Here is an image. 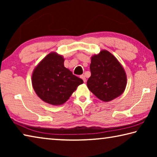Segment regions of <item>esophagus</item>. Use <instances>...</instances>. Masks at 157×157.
Wrapping results in <instances>:
<instances>
[{
  "label": "esophagus",
  "instance_id": "34e87169",
  "mask_svg": "<svg viewBox=\"0 0 157 157\" xmlns=\"http://www.w3.org/2000/svg\"><path fill=\"white\" fill-rule=\"evenodd\" d=\"M80 78L82 79H83V81H84V82H86V78H85V76L84 75H81L80 76Z\"/></svg>",
  "mask_w": 157,
  "mask_h": 157
}]
</instances>
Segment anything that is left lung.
I'll use <instances>...</instances> for the list:
<instances>
[{
  "label": "left lung",
  "instance_id": "left-lung-1",
  "mask_svg": "<svg viewBox=\"0 0 157 157\" xmlns=\"http://www.w3.org/2000/svg\"><path fill=\"white\" fill-rule=\"evenodd\" d=\"M91 75L87 87L98 99L109 102L123 94L127 75L117 58L107 50H102L91 57Z\"/></svg>",
  "mask_w": 157,
  "mask_h": 157
}]
</instances>
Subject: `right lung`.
Listing matches in <instances>:
<instances>
[{
	"label": "right lung",
	"mask_w": 157,
	"mask_h": 157,
	"mask_svg": "<svg viewBox=\"0 0 157 157\" xmlns=\"http://www.w3.org/2000/svg\"><path fill=\"white\" fill-rule=\"evenodd\" d=\"M64 58L57 52L48 54L34 68L32 85L38 97L52 106L67 101L83 80L73 75L63 63Z\"/></svg>",
	"instance_id": "add662e5"
}]
</instances>
